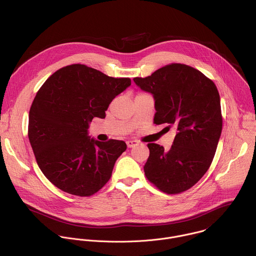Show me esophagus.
I'll return each mask as SVG.
<instances>
[{
  "instance_id": "obj_1",
  "label": "esophagus",
  "mask_w": 256,
  "mask_h": 256,
  "mask_svg": "<svg viewBox=\"0 0 256 256\" xmlns=\"http://www.w3.org/2000/svg\"><path fill=\"white\" fill-rule=\"evenodd\" d=\"M138 143H139V142H138V141H135V140H133V141H127V142H126L128 148H133V146L138 145Z\"/></svg>"
}]
</instances>
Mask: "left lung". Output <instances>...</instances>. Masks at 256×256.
I'll return each instance as SVG.
<instances>
[{
	"label": "left lung",
	"mask_w": 256,
	"mask_h": 256,
	"mask_svg": "<svg viewBox=\"0 0 256 256\" xmlns=\"http://www.w3.org/2000/svg\"><path fill=\"white\" fill-rule=\"evenodd\" d=\"M133 80L154 96V123L178 130L168 152L148 144L146 178L164 193L183 192L206 174L217 150L222 126L217 86L200 71L178 63Z\"/></svg>",
	"instance_id": "8db88e82"
}]
</instances>
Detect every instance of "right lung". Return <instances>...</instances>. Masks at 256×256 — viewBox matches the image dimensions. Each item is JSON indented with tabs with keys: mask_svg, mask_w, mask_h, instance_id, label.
Masks as SVG:
<instances>
[{
	"mask_svg": "<svg viewBox=\"0 0 256 256\" xmlns=\"http://www.w3.org/2000/svg\"><path fill=\"white\" fill-rule=\"evenodd\" d=\"M129 86V78H112L80 64L61 68L46 80L30 110L28 139L50 182L86 197L110 180L127 146L119 140H94L88 129L94 117H106L110 102Z\"/></svg>",
	"mask_w": 256,
	"mask_h": 256,
	"instance_id": "add662e5",
	"label": "right lung"
}]
</instances>
